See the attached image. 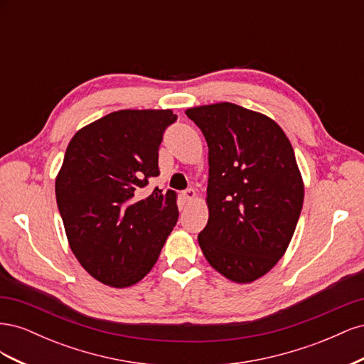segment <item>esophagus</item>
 I'll use <instances>...</instances> for the list:
<instances>
[{"label":"esophagus","instance_id":"obj_1","mask_svg":"<svg viewBox=\"0 0 364 364\" xmlns=\"http://www.w3.org/2000/svg\"><path fill=\"white\" fill-rule=\"evenodd\" d=\"M182 197H183V200H186V202H190V200H193L194 197H196V191L193 190V188H188V190H185L183 193H182Z\"/></svg>","mask_w":364,"mask_h":364}]
</instances>
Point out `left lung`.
Masks as SVG:
<instances>
[{"label":"left lung","mask_w":364,"mask_h":364,"mask_svg":"<svg viewBox=\"0 0 364 364\" xmlns=\"http://www.w3.org/2000/svg\"><path fill=\"white\" fill-rule=\"evenodd\" d=\"M185 114L209 149V218L199 234L203 255L230 281H255L284 255L302 211L304 183L293 147L273 119L234 103Z\"/></svg>","instance_id":"obj_1"}]
</instances>
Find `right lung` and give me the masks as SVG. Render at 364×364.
<instances>
[{"label":"right lung","instance_id":"add662e5","mask_svg":"<svg viewBox=\"0 0 364 364\" xmlns=\"http://www.w3.org/2000/svg\"><path fill=\"white\" fill-rule=\"evenodd\" d=\"M176 119L170 109L112 112L77 132L65 151L56 200L70 247L111 287L144 278L178 223L176 193L147 190L159 176L164 132Z\"/></svg>","mask_w":364,"mask_h":364}]
</instances>
